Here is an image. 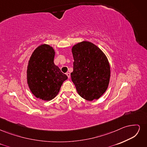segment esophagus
<instances>
[{"mask_svg": "<svg viewBox=\"0 0 147 147\" xmlns=\"http://www.w3.org/2000/svg\"><path fill=\"white\" fill-rule=\"evenodd\" d=\"M66 75H67V76L68 78H70V73H67Z\"/></svg>", "mask_w": 147, "mask_h": 147, "instance_id": "1", "label": "esophagus"}]
</instances>
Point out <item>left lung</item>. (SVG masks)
<instances>
[{
    "label": "left lung",
    "mask_w": 147,
    "mask_h": 147,
    "mask_svg": "<svg viewBox=\"0 0 147 147\" xmlns=\"http://www.w3.org/2000/svg\"><path fill=\"white\" fill-rule=\"evenodd\" d=\"M72 81L79 95L88 100L97 99L108 88L110 68L107 57L94 44L84 41L72 47Z\"/></svg>",
    "instance_id": "left-lung-1"
}]
</instances>
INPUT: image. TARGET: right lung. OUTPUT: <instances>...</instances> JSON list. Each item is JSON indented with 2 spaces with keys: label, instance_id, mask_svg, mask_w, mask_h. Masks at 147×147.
I'll return each mask as SVG.
<instances>
[{
  "label": "right lung",
  "instance_id": "1",
  "mask_svg": "<svg viewBox=\"0 0 147 147\" xmlns=\"http://www.w3.org/2000/svg\"><path fill=\"white\" fill-rule=\"evenodd\" d=\"M55 52L50 45L38 47L30 56L27 70L29 87L37 98L50 100L58 94L67 75L54 64Z\"/></svg>",
  "mask_w": 147,
  "mask_h": 147
}]
</instances>
